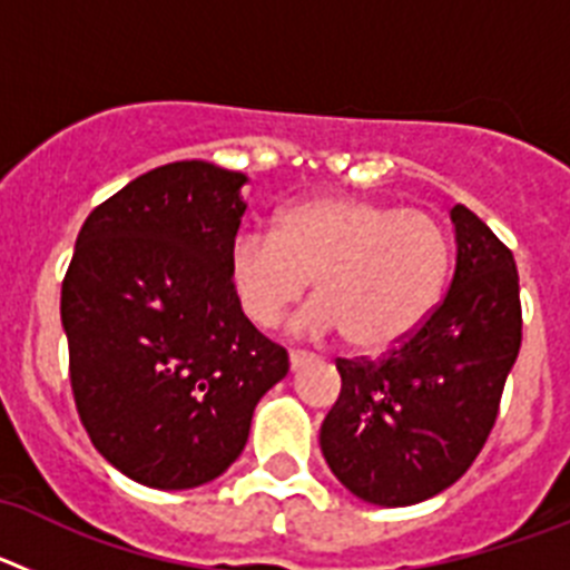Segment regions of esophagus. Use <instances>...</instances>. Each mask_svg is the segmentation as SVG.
<instances>
[{
  "label": "esophagus",
  "mask_w": 570,
  "mask_h": 570,
  "mask_svg": "<svg viewBox=\"0 0 570 570\" xmlns=\"http://www.w3.org/2000/svg\"><path fill=\"white\" fill-rule=\"evenodd\" d=\"M311 360H314V354H308V351H291V354H288L291 371H299V367L308 365Z\"/></svg>",
  "instance_id": "obj_1"
}]
</instances>
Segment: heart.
Listing matches in <instances>:
<instances>
[{
    "instance_id": "1",
    "label": "heart",
    "mask_w": 570,
    "mask_h": 570,
    "mask_svg": "<svg viewBox=\"0 0 570 570\" xmlns=\"http://www.w3.org/2000/svg\"><path fill=\"white\" fill-rule=\"evenodd\" d=\"M451 274V239L425 210L362 196H308L282 210L274 234L248 230L228 250L245 320L276 328L314 279L302 334L342 331L362 354L400 345L434 314Z\"/></svg>"
}]
</instances>
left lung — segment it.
<instances>
[{
	"label": "left lung",
	"instance_id": "1",
	"mask_svg": "<svg viewBox=\"0 0 570 570\" xmlns=\"http://www.w3.org/2000/svg\"><path fill=\"white\" fill-rule=\"evenodd\" d=\"M451 219L456 271L434 314L380 360H336L342 391L322 422V454L374 505H414L460 480L491 434L520 354L511 248L465 205Z\"/></svg>",
	"mask_w": 570,
	"mask_h": 570
}]
</instances>
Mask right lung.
I'll return each instance as SVG.
<instances>
[{"label":"right lung","mask_w":570,"mask_h":570,"mask_svg":"<svg viewBox=\"0 0 570 570\" xmlns=\"http://www.w3.org/2000/svg\"><path fill=\"white\" fill-rule=\"evenodd\" d=\"M245 183L199 159L136 176L90 210L62 279L79 420L110 465L148 488L228 471L256 402L288 374L285 347L230 291Z\"/></svg>","instance_id":"right-lung-1"}]
</instances>
